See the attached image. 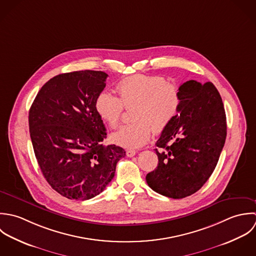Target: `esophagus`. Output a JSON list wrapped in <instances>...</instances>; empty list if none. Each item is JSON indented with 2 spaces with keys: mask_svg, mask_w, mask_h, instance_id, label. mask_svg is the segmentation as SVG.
Listing matches in <instances>:
<instances>
[{
  "mask_svg": "<svg viewBox=\"0 0 256 256\" xmlns=\"http://www.w3.org/2000/svg\"><path fill=\"white\" fill-rule=\"evenodd\" d=\"M136 154V150H126V156H128V157H132V156H134Z\"/></svg>",
  "mask_w": 256,
  "mask_h": 256,
  "instance_id": "34e87169",
  "label": "esophagus"
}]
</instances>
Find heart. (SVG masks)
Returning <instances> with one entry per match:
<instances>
[{
  "mask_svg": "<svg viewBox=\"0 0 256 256\" xmlns=\"http://www.w3.org/2000/svg\"><path fill=\"white\" fill-rule=\"evenodd\" d=\"M116 90L120 98L104 91L97 97L95 106L102 120L116 128L124 106H134L132 116L136 120L110 136L114 144L126 148H140L150 140L154 130L155 134L165 130L178 116L182 102L179 87L156 75L136 74L124 78Z\"/></svg>",
  "mask_w": 256,
  "mask_h": 256,
  "instance_id": "1",
  "label": "heart"
}]
</instances>
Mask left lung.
Instances as JSON below:
<instances>
[{"instance_id": "1", "label": "left lung", "mask_w": 256, "mask_h": 256, "mask_svg": "<svg viewBox=\"0 0 256 256\" xmlns=\"http://www.w3.org/2000/svg\"><path fill=\"white\" fill-rule=\"evenodd\" d=\"M179 89L180 114L155 144L158 166L146 175L154 191L173 199L202 188L216 166L226 136V112L214 84L189 80Z\"/></svg>"}]
</instances>
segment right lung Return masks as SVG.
<instances>
[{
	"label": "right lung",
	"instance_id": "add662e5",
	"mask_svg": "<svg viewBox=\"0 0 256 256\" xmlns=\"http://www.w3.org/2000/svg\"><path fill=\"white\" fill-rule=\"evenodd\" d=\"M106 77L93 70L59 74L42 87L30 110L40 168L52 189L71 200L99 195L126 155L120 146L102 144L106 132L95 102Z\"/></svg>",
	"mask_w": 256,
	"mask_h": 256
}]
</instances>
